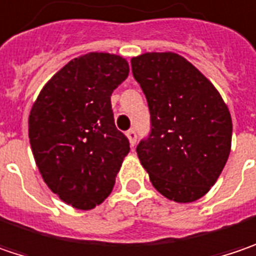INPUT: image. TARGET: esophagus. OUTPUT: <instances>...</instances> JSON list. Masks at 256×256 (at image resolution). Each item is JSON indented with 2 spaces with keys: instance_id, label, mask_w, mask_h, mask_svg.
Returning a JSON list of instances; mask_svg holds the SVG:
<instances>
[{
  "instance_id": "obj_1",
  "label": "esophagus",
  "mask_w": 256,
  "mask_h": 256,
  "mask_svg": "<svg viewBox=\"0 0 256 256\" xmlns=\"http://www.w3.org/2000/svg\"><path fill=\"white\" fill-rule=\"evenodd\" d=\"M126 136H128V140H130V144L134 147L135 142H136V132H135V130H130V131L126 132Z\"/></svg>"
}]
</instances>
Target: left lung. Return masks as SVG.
<instances>
[{
  "label": "left lung",
  "instance_id": "left-lung-1",
  "mask_svg": "<svg viewBox=\"0 0 256 256\" xmlns=\"http://www.w3.org/2000/svg\"><path fill=\"white\" fill-rule=\"evenodd\" d=\"M131 66L151 114V134L138 144V158L164 198L196 202L216 183L230 152L228 105L177 53H144L131 58Z\"/></svg>",
  "mask_w": 256,
  "mask_h": 256
}]
</instances>
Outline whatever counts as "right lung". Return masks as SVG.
Returning <instances> with one entry per match:
<instances>
[{
	"label": "right lung",
	"mask_w": 256,
	"mask_h": 256,
	"mask_svg": "<svg viewBox=\"0 0 256 256\" xmlns=\"http://www.w3.org/2000/svg\"><path fill=\"white\" fill-rule=\"evenodd\" d=\"M128 73V62L118 54H82L32 104L28 138L36 166L47 187L74 209L90 210L108 198L130 152L110 106L112 92Z\"/></svg>",
	"instance_id": "obj_1"
}]
</instances>
